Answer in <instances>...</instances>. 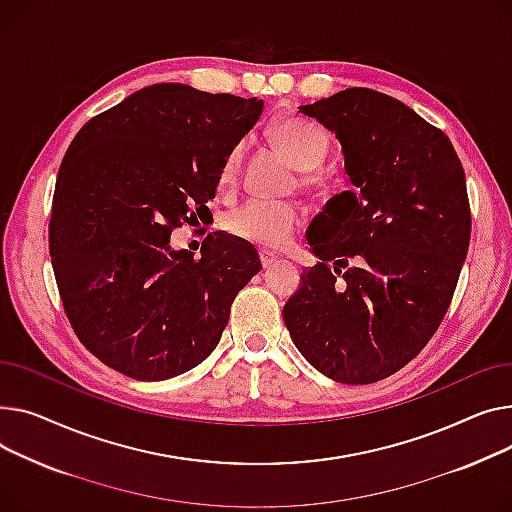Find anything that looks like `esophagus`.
<instances>
[{
	"instance_id": "34e87169",
	"label": "esophagus",
	"mask_w": 512,
	"mask_h": 512,
	"mask_svg": "<svg viewBox=\"0 0 512 512\" xmlns=\"http://www.w3.org/2000/svg\"><path fill=\"white\" fill-rule=\"evenodd\" d=\"M275 262H277V256H273L270 252H260V264H262V268L273 266Z\"/></svg>"
}]
</instances>
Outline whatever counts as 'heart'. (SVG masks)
I'll return each mask as SVG.
<instances>
[{
    "label": "heart",
    "instance_id": "heart-1",
    "mask_svg": "<svg viewBox=\"0 0 512 512\" xmlns=\"http://www.w3.org/2000/svg\"><path fill=\"white\" fill-rule=\"evenodd\" d=\"M270 138L283 150V155L304 171L316 169L326 153H328V138L322 130L312 124L297 122V119H285L270 130ZM244 165V142L235 144L219 171L221 188L229 190L237 184L239 173ZM306 186L316 184V177L306 173L302 177ZM304 213L295 202H260L252 200L242 206L233 208L225 217V229L242 242L277 250L289 244V239L295 231L302 227Z\"/></svg>",
    "mask_w": 512,
    "mask_h": 512
}]
</instances>
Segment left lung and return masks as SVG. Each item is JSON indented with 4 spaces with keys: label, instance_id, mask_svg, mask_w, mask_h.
Here are the masks:
<instances>
[{
    "label": "left lung",
    "instance_id": "1",
    "mask_svg": "<svg viewBox=\"0 0 512 512\" xmlns=\"http://www.w3.org/2000/svg\"><path fill=\"white\" fill-rule=\"evenodd\" d=\"M299 113L335 132L353 190L310 223L318 262L285 326L318 372L372 384L407 366L450 306L471 237L465 171L442 130L378 90L353 86Z\"/></svg>",
    "mask_w": 512,
    "mask_h": 512
}]
</instances>
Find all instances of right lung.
<instances>
[{
	"instance_id": "1",
	"label": "right lung",
	"mask_w": 512,
	"mask_h": 512,
	"mask_svg": "<svg viewBox=\"0 0 512 512\" xmlns=\"http://www.w3.org/2000/svg\"><path fill=\"white\" fill-rule=\"evenodd\" d=\"M262 99L188 84L140 88L72 140L55 182L49 252L80 343L134 380H167L213 353L239 289L262 268L252 244L208 233L200 258L175 227L215 198L229 150Z\"/></svg>"
}]
</instances>
